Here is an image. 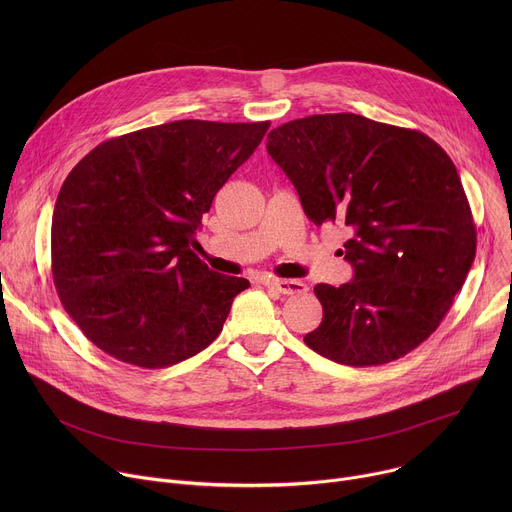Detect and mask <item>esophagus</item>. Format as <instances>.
<instances>
[{
    "label": "esophagus",
    "mask_w": 512,
    "mask_h": 512,
    "mask_svg": "<svg viewBox=\"0 0 512 512\" xmlns=\"http://www.w3.org/2000/svg\"><path fill=\"white\" fill-rule=\"evenodd\" d=\"M265 285L279 291L283 296H300L308 291V285L298 279H269Z\"/></svg>",
    "instance_id": "obj_1"
}]
</instances>
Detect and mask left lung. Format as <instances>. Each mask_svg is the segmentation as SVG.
<instances>
[{"label": "left lung", "instance_id": "1", "mask_svg": "<svg viewBox=\"0 0 512 512\" xmlns=\"http://www.w3.org/2000/svg\"><path fill=\"white\" fill-rule=\"evenodd\" d=\"M267 152L318 227L350 231L354 275L318 283L322 324L304 336L348 367H379L440 326L476 255L458 170L431 137L354 113L312 115L269 131Z\"/></svg>", "mask_w": 512, "mask_h": 512}]
</instances>
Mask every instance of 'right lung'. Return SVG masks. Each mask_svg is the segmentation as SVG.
Segmentation results:
<instances>
[{
    "mask_svg": "<svg viewBox=\"0 0 512 512\" xmlns=\"http://www.w3.org/2000/svg\"><path fill=\"white\" fill-rule=\"evenodd\" d=\"M267 129L172 121L103 141L72 168L52 214V277L95 346L164 369L221 334L249 281L210 271L190 247L216 192Z\"/></svg>",
    "mask_w": 512,
    "mask_h": 512,
    "instance_id": "1",
    "label": "right lung"
}]
</instances>
